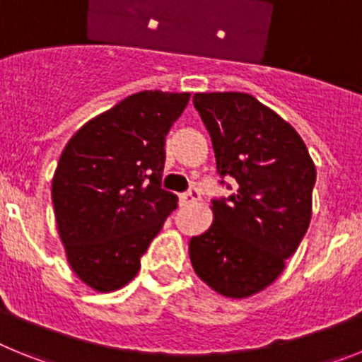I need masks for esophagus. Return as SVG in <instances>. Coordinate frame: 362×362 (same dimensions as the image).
<instances>
[{
    "label": "esophagus",
    "mask_w": 362,
    "mask_h": 362,
    "mask_svg": "<svg viewBox=\"0 0 362 362\" xmlns=\"http://www.w3.org/2000/svg\"><path fill=\"white\" fill-rule=\"evenodd\" d=\"M199 199H201V196H199V190H197V188H190V190L185 192L183 196H181V201H183V203H197Z\"/></svg>",
    "instance_id": "34e87169"
}]
</instances>
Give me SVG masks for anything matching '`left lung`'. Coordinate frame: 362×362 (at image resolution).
Listing matches in <instances>:
<instances>
[{"instance_id": "obj_1", "label": "left lung", "mask_w": 362, "mask_h": 362, "mask_svg": "<svg viewBox=\"0 0 362 362\" xmlns=\"http://www.w3.org/2000/svg\"><path fill=\"white\" fill-rule=\"evenodd\" d=\"M217 172L238 192L212 201L210 228L188 243L194 272L214 292L245 299L283 274L312 219L315 165L288 121L245 92H197Z\"/></svg>"}]
</instances>
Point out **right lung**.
<instances>
[{"label":"right lung","instance_id":"add662e5","mask_svg":"<svg viewBox=\"0 0 362 362\" xmlns=\"http://www.w3.org/2000/svg\"><path fill=\"white\" fill-rule=\"evenodd\" d=\"M188 101V92H137L86 121L63 148L52 177L57 233L94 292L129 284L177 209V196L161 188L165 137Z\"/></svg>","mask_w":362,"mask_h":362}]
</instances>
